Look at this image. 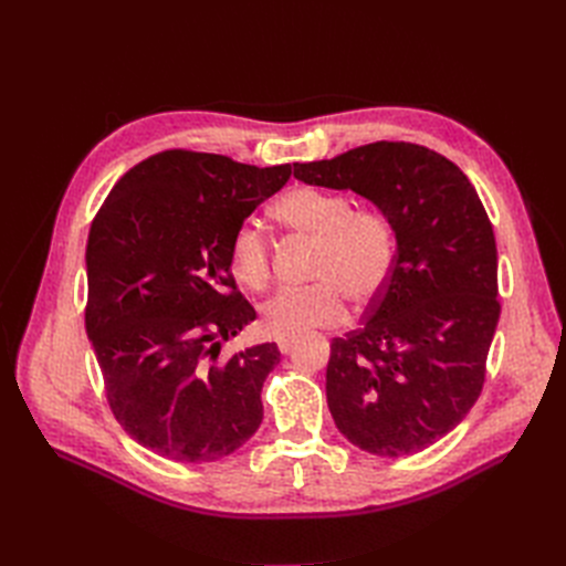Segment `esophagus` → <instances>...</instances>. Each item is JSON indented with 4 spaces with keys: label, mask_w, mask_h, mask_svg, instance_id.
Masks as SVG:
<instances>
[{
    "label": "esophagus",
    "mask_w": 566,
    "mask_h": 566,
    "mask_svg": "<svg viewBox=\"0 0 566 566\" xmlns=\"http://www.w3.org/2000/svg\"><path fill=\"white\" fill-rule=\"evenodd\" d=\"M293 347H295V337H279V349L283 354H290L293 352Z\"/></svg>",
    "instance_id": "obj_1"
}]
</instances>
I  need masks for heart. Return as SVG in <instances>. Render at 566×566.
<instances>
[{
  "mask_svg": "<svg viewBox=\"0 0 566 566\" xmlns=\"http://www.w3.org/2000/svg\"><path fill=\"white\" fill-rule=\"evenodd\" d=\"M273 219L314 243L306 287L279 290L262 306L269 335L295 337L312 328L335 325L345 316V300L368 306L382 295L397 260V238L389 219L375 210H354L335 191L302 186L271 208ZM231 271L250 290H264L271 279L269 243L260 229L241 227L231 238Z\"/></svg>",
  "mask_w": 566,
  "mask_h": 566,
  "instance_id": "1",
  "label": "heart"
}]
</instances>
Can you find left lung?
Instances as JSON below:
<instances>
[{"label":"left lung","mask_w":566,"mask_h":566,"mask_svg":"<svg viewBox=\"0 0 566 566\" xmlns=\"http://www.w3.org/2000/svg\"><path fill=\"white\" fill-rule=\"evenodd\" d=\"M310 186L354 191L394 229L397 260L358 331L335 337L325 397L354 447L401 458L470 413L499 325V252L474 186L439 153L375 142L295 163Z\"/></svg>","instance_id":"obj_1"}]
</instances>
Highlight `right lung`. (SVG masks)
<instances>
[{
    "label": "right lung",
    "instance_id": "obj_1",
    "mask_svg": "<svg viewBox=\"0 0 566 566\" xmlns=\"http://www.w3.org/2000/svg\"><path fill=\"white\" fill-rule=\"evenodd\" d=\"M290 165L165 150L134 165L92 221L84 325L123 430L163 458L212 462L262 424L276 342L229 358L254 321L231 276V238L285 186Z\"/></svg>",
    "mask_w": 566,
    "mask_h": 566
}]
</instances>
